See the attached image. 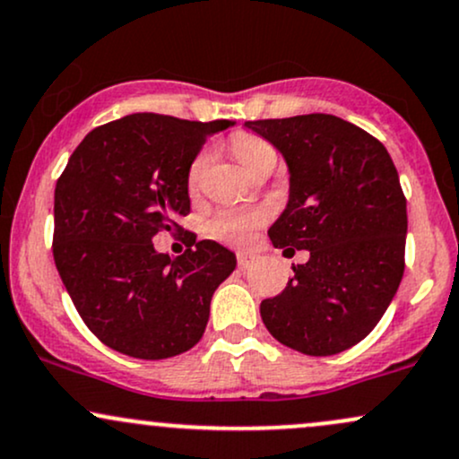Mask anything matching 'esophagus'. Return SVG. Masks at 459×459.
I'll list each match as a JSON object with an SVG mask.
<instances>
[{
	"mask_svg": "<svg viewBox=\"0 0 459 459\" xmlns=\"http://www.w3.org/2000/svg\"><path fill=\"white\" fill-rule=\"evenodd\" d=\"M256 261H259V256L252 255V252H239V255H237V265H239L241 270H246V267L255 265Z\"/></svg>",
	"mask_w": 459,
	"mask_h": 459,
	"instance_id": "obj_1",
	"label": "esophagus"
}]
</instances>
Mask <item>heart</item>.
<instances>
[{
  "instance_id": "1",
  "label": "heart",
  "mask_w": 459,
  "mask_h": 459,
  "mask_svg": "<svg viewBox=\"0 0 459 459\" xmlns=\"http://www.w3.org/2000/svg\"><path fill=\"white\" fill-rule=\"evenodd\" d=\"M230 151L237 157V161L246 168L247 172H252L255 168H259L263 161L272 160L273 149L267 144L265 140H261L259 135L252 134H239L230 140ZM209 151H200L196 157H194L192 166H189L187 172V186L198 187L200 178H203L204 170H207ZM267 213L263 209H224L218 215H213L212 222H209V235L215 237V239L226 241V244L235 246H246L247 241L255 237L256 230L265 224Z\"/></svg>"
}]
</instances>
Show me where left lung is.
Wrapping results in <instances>:
<instances>
[{"instance_id":"left-lung-1","label":"left lung","mask_w":459,"mask_h":459,"mask_svg":"<svg viewBox=\"0 0 459 459\" xmlns=\"http://www.w3.org/2000/svg\"><path fill=\"white\" fill-rule=\"evenodd\" d=\"M289 168V203L272 244L308 250L261 317L307 356L350 350L377 325L403 276L408 213L397 168L380 140L332 114L247 120ZM287 252V250H284Z\"/></svg>"}]
</instances>
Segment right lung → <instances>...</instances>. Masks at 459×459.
I'll list each match as a JSON object with an SVG mask.
<instances>
[{
  "mask_svg": "<svg viewBox=\"0 0 459 459\" xmlns=\"http://www.w3.org/2000/svg\"><path fill=\"white\" fill-rule=\"evenodd\" d=\"M230 120L129 114L92 129L73 151L54 196V261L83 324L101 343L142 360L192 350L235 255L212 239L181 256L152 246L189 213L187 172Z\"/></svg>",
  "mask_w": 459,
  "mask_h": 459,
  "instance_id": "right-lung-1",
  "label": "right lung"
}]
</instances>
